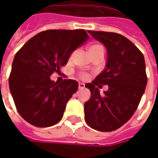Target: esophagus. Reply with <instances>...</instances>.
<instances>
[{"label":"esophagus","instance_id":"obj_1","mask_svg":"<svg viewBox=\"0 0 158 158\" xmlns=\"http://www.w3.org/2000/svg\"><path fill=\"white\" fill-rule=\"evenodd\" d=\"M84 88H85V84H84V83H82V82H80V83H79V85H78V89H83Z\"/></svg>","mask_w":158,"mask_h":158}]
</instances>
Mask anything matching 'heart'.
Here are the masks:
<instances>
[{"label": "heart", "instance_id": "1", "mask_svg": "<svg viewBox=\"0 0 158 158\" xmlns=\"http://www.w3.org/2000/svg\"><path fill=\"white\" fill-rule=\"evenodd\" d=\"M101 46H99V45H93V46H89V52H90V51H93V50H95V49H97V48H98V47H100ZM80 76H81V78H86L87 77V75L86 74H81L80 75Z\"/></svg>", "mask_w": 158, "mask_h": 158}]
</instances>
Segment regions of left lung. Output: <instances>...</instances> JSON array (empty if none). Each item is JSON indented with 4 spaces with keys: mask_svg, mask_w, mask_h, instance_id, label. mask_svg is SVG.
I'll list each match as a JSON object with an SVG mask.
<instances>
[{
    "mask_svg": "<svg viewBox=\"0 0 158 158\" xmlns=\"http://www.w3.org/2000/svg\"><path fill=\"white\" fill-rule=\"evenodd\" d=\"M88 32L107 50L106 69L85 87L90 98L84 104L86 123L95 130L111 132L127 122L136 111L147 85L145 60L130 40L118 33ZM108 85L100 95L98 88Z\"/></svg>",
    "mask_w": 158,
    "mask_h": 158,
    "instance_id": "left-lung-1",
    "label": "left lung"
}]
</instances>
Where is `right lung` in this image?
Listing matches in <instances>:
<instances>
[{
	"label": "right lung",
	"mask_w": 158,
	"mask_h": 158,
	"mask_svg": "<svg viewBox=\"0 0 158 158\" xmlns=\"http://www.w3.org/2000/svg\"><path fill=\"white\" fill-rule=\"evenodd\" d=\"M88 40L84 30H48L35 35L15 53L9 89L17 112L30 124L47 127L61 119L78 82H55L50 76L60 72L72 52Z\"/></svg>",
	"instance_id": "1"
}]
</instances>
